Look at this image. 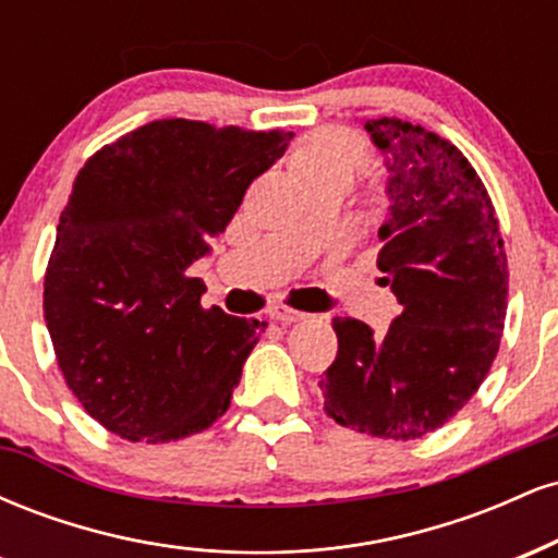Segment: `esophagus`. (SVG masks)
<instances>
[{
	"label": "esophagus",
	"instance_id": "1",
	"mask_svg": "<svg viewBox=\"0 0 558 558\" xmlns=\"http://www.w3.org/2000/svg\"><path fill=\"white\" fill-rule=\"evenodd\" d=\"M270 319H275V323L291 325V323H301V319H306V315L299 310H288V306H275V310H270Z\"/></svg>",
	"mask_w": 558,
	"mask_h": 558
}]
</instances>
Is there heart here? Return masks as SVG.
Wrapping results in <instances>:
<instances>
[{
    "label": "heart",
    "instance_id": "heart-1",
    "mask_svg": "<svg viewBox=\"0 0 558 558\" xmlns=\"http://www.w3.org/2000/svg\"><path fill=\"white\" fill-rule=\"evenodd\" d=\"M369 151L360 136L349 131H319L293 151L291 165L306 181H345L367 168Z\"/></svg>",
    "mask_w": 558,
    "mask_h": 558
}]
</instances>
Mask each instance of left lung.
Wrapping results in <instances>:
<instances>
[{"label":"left lung","mask_w":558,"mask_h":558,"mask_svg":"<svg viewBox=\"0 0 558 558\" xmlns=\"http://www.w3.org/2000/svg\"><path fill=\"white\" fill-rule=\"evenodd\" d=\"M364 128L390 172L377 267L401 315L386 336L332 319L338 356L319 388L338 425L414 440L446 425L488 375L509 270L488 191L451 141L399 118Z\"/></svg>","instance_id":"8db88e82"}]
</instances>
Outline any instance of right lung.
Masks as SVG:
<instances>
[{
  "instance_id": "add662e5",
  "label": "right lung",
  "mask_w": 558,
  "mask_h": 558,
  "mask_svg": "<svg viewBox=\"0 0 558 558\" xmlns=\"http://www.w3.org/2000/svg\"><path fill=\"white\" fill-rule=\"evenodd\" d=\"M291 138L155 120L75 175L44 275V319L68 388L110 433L170 444L228 412L265 323L204 310V283L185 270Z\"/></svg>"
}]
</instances>
